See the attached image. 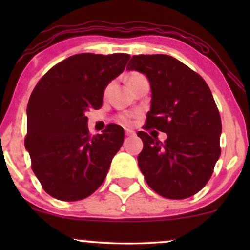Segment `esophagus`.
<instances>
[{
	"mask_svg": "<svg viewBox=\"0 0 250 250\" xmlns=\"http://www.w3.org/2000/svg\"><path fill=\"white\" fill-rule=\"evenodd\" d=\"M125 135H127V136H131V135H135L134 130H131V129H127V128L125 129Z\"/></svg>",
	"mask_w": 250,
	"mask_h": 250,
	"instance_id": "esophagus-1",
	"label": "esophagus"
}]
</instances>
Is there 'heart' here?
<instances>
[{
  "mask_svg": "<svg viewBox=\"0 0 250 250\" xmlns=\"http://www.w3.org/2000/svg\"><path fill=\"white\" fill-rule=\"evenodd\" d=\"M137 76H140V74H133V75L129 77V80L134 79V77H137ZM136 116H137V113H125V114H121V115L117 116V120H119L122 125H131L134 122V119Z\"/></svg>",
  "mask_w": 250,
  "mask_h": 250,
  "instance_id": "heart-1",
  "label": "heart"
}]
</instances>
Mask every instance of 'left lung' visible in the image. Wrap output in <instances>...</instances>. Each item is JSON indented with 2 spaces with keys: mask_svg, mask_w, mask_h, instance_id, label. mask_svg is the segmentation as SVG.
<instances>
[{
  "mask_svg": "<svg viewBox=\"0 0 250 250\" xmlns=\"http://www.w3.org/2000/svg\"><path fill=\"white\" fill-rule=\"evenodd\" d=\"M128 70L150 82L151 108L143 129L167 134L161 143L146 131L137 136V157L148 186L163 197L187 199L207 185L221 155V117L205 80L168 55H134Z\"/></svg>",
  "mask_w": 250,
  "mask_h": 250,
  "instance_id": "8db88e82",
  "label": "left lung"
}]
</instances>
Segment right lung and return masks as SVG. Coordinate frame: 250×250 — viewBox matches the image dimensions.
I'll return each instance as SVG.
<instances>
[{
    "label": "right lung",
    "instance_id": "1",
    "mask_svg": "<svg viewBox=\"0 0 250 250\" xmlns=\"http://www.w3.org/2000/svg\"><path fill=\"white\" fill-rule=\"evenodd\" d=\"M129 59L123 53L77 54L54 65L34 88L24 146L34 174L50 196L85 199L104 181L125 131L111 123L91 136L85 111L101 108L104 88Z\"/></svg>",
    "mask_w": 250,
    "mask_h": 250
}]
</instances>
